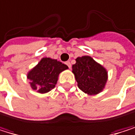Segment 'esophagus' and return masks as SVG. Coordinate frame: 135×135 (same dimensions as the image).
I'll list each match as a JSON object with an SVG mask.
<instances>
[{
  "instance_id": "obj_1",
  "label": "esophagus",
  "mask_w": 135,
  "mask_h": 135,
  "mask_svg": "<svg viewBox=\"0 0 135 135\" xmlns=\"http://www.w3.org/2000/svg\"><path fill=\"white\" fill-rule=\"evenodd\" d=\"M65 64H67V66H68L69 68H71V64L70 61H67V62L65 63Z\"/></svg>"
}]
</instances>
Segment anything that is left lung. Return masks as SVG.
Returning <instances> with one entry per match:
<instances>
[{
    "label": "left lung",
    "mask_w": 135,
    "mask_h": 135,
    "mask_svg": "<svg viewBox=\"0 0 135 135\" xmlns=\"http://www.w3.org/2000/svg\"><path fill=\"white\" fill-rule=\"evenodd\" d=\"M72 65V72L76 76L80 90L89 95L102 92L107 81V71L90 56L78 57Z\"/></svg>",
    "instance_id": "8db88e82"
}]
</instances>
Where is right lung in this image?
I'll return each mask as SVG.
<instances>
[{
	"label": "right lung",
	"mask_w": 135,
	"mask_h": 135,
	"mask_svg": "<svg viewBox=\"0 0 135 135\" xmlns=\"http://www.w3.org/2000/svg\"><path fill=\"white\" fill-rule=\"evenodd\" d=\"M68 66L50 58H43L38 64L27 75L33 90L45 93L53 89L58 80L59 74L68 69Z\"/></svg>",
	"instance_id": "1"
}]
</instances>
